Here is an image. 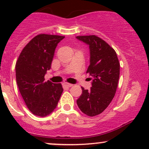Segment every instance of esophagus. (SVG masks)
I'll use <instances>...</instances> for the list:
<instances>
[{"instance_id":"obj_1","label":"esophagus","mask_w":149,"mask_h":149,"mask_svg":"<svg viewBox=\"0 0 149 149\" xmlns=\"http://www.w3.org/2000/svg\"><path fill=\"white\" fill-rule=\"evenodd\" d=\"M72 86L73 85L70 84V83H63V87H64V88H70V87H72Z\"/></svg>"}]
</instances>
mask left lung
Instances as JSON below:
<instances>
[{
  "label": "left lung",
  "mask_w": 149,
  "mask_h": 149,
  "mask_svg": "<svg viewBox=\"0 0 149 149\" xmlns=\"http://www.w3.org/2000/svg\"><path fill=\"white\" fill-rule=\"evenodd\" d=\"M77 38L89 45L90 64L87 73L92 80L90 90L81 87L77 104L87 116L102 113L113 99L120 76V62L116 51L103 39L95 35L80 36Z\"/></svg>",
  "instance_id": "1"
}]
</instances>
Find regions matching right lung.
I'll use <instances>...</instances> for the list:
<instances>
[{"mask_svg":"<svg viewBox=\"0 0 149 149\" xmlns=\"http://www.w3.org/2000/svg\"><path fill=\"white\" fill-rule=\"evenodd\" d=\"M65 36L41 33L24 47L15 66L19 90L27 108L34 115L45 117L57 107L62 94L61 83L45 81L57 44Z\"/></svg>","mask_w":149,"mask_h":149,"instance_id":"obj_1","label":"right lung"}]
</instances>
